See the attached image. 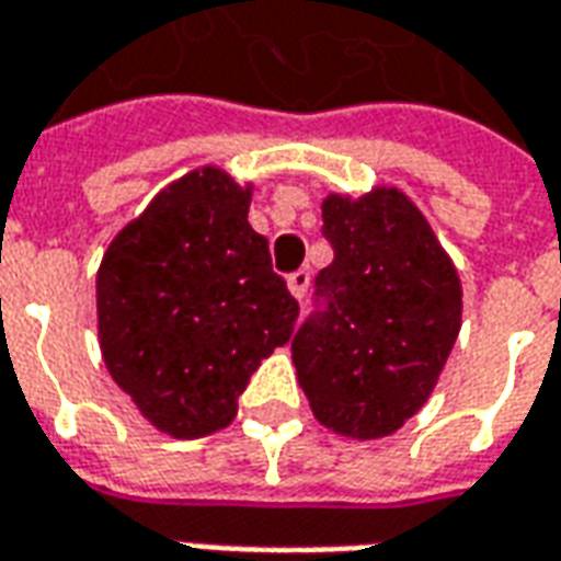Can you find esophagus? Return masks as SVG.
<instances>
[{"instance_id": "1", "label": "esophagus", "mask_w": 561, "mask_h": 561, "mask_svg": "<svg viewBox=\"0 0 561 561\" xmlns=\"http://www.w3.org/2000/svg\"><path fill=\"white\" fill-rule=\"evenodd\" d=\"M288 291L297 297V300H304L306 291H309V270H297L288 276Z\"/></svg>"}]
</instances>
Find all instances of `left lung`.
<instances>
[{
	"label": "left lung",
	"instance_id": "8db88e82",
	"mask_svg": "<svg viewBox=\"0 0 561 561\" xmlns=\"http://www.w3.org/2000/svg\"><path fill=\"white\" fill-rule=\"evenodd\" d=\"M321 219L333 264L294 333L297 378L328 430L381 438L430 400L445 369L462 318L459 276L400 188L330 195Z\"/></svg>",
	"mask_w": 561,
	"mask_h": 561
}]
</instances>
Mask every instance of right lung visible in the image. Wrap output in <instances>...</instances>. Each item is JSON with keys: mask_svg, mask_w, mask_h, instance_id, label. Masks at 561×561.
<instances>
[{"mask_svg": "<svg viewBox=\"0 0 561 561\" xmlns=\"http://www.w3.org/2000/svg\"><path fill=\"white\" fill-rule=\"evenodd\" d=\"M249 188L219 168L185 173L107 245L99 340L107 373L173 438L225 430L300 306L249 225Z\"/></svg>", "mask_w": 561, "mask_h": 561, "instance_id": "1", "label": "right lung"}]
</instances>
